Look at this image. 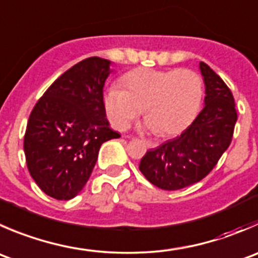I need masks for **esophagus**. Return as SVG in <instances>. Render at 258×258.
<instances>
[{
  "label": "esophagus",
  "mask_w": 258,
  "mask_h": 258,
  "mask_svg": "<svg viewBox=\"0 0 258 258\" xmlns=\"http://www.w3.org/2000/svg\"><path fill=\"white\" fill-rule=\"evenodd\" d=\"M145 144H146L147 147H150V149H155V147L157 146L156 142L154 141H149V140H145Z\"/></svg>",
  "instance_id": "1"
}]
</instances>
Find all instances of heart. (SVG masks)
Wrapping results in <instances>:
<instances>
[{
  "mask_svg": "<svg viewBox=\"0 0 258 258\" xmlns=\"http://www.w3.org/2000/svg\"><path fill=\"white\" fill-rule=\"evenodd\" d=\"M122 84L126 89L112 86L103 96L107 117L117 130H126L145 109V128L179 134L196 117L203 98L201 77L190 69H135L122 77Z\"/></svg>",
  "mask_w": 258,
  "mask_h": 258,
  "instance_id": "heart-1",
  "label": "heart"
}]
</instances>
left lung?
Wrapping results in <instances>:
<instances>
[{"instance_id":"obj_1","label":"left lung","mask_w":258,"mask_h":258,"mask_svg":"<svg viewBox=\"0 0 258 258\" xmlns=\"http://www.w3.org/2000/svg\"><path fill=\"white\" fill-rule=\"evenodd\" d=\"M206 87L204 107L181 135L149 150L140 171L155 186L179 190L201 181L217 165L233 136L237 112L232 92L206 62H199Z\"/></svg>"}]
</instances>
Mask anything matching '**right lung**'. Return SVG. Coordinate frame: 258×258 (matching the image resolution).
Instances as JSON below:
<instances>
[{
  "label": "right lung",
  "mask_w": 258,
  "mask_h": 258,
  "mask_svg": "<svg viewBox=\"0 0 258 258\" xmlns=\"http://www.w3.org/2000/svg\"><path fill=\"white\" fill-rule=\"evenodd\" d=\"M111 64L98 56L82 60L49 87L30 114L24 139L27 169L51 198L78 196L102 144L121 137L109 127L103 104Z\"/></svg>",
  "instance_id": "obj_1"
}]
</instances>
